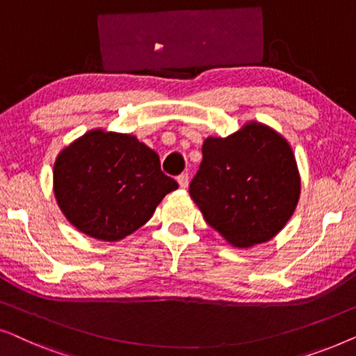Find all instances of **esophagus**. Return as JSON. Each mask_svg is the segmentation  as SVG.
Listing matches in <instances>:
<instances>
[{"instance_id":"1","label":"esophagus","mask_w":356,"mask_h":356,"mask_svg":"<svg viewBox=\"0 0 356 356\" xmlns=\"http://www.w3.org/2000/svg\"><path fill=\"white\" fill-rule=\"evenodd\" d=\"M177 179H178L179 188H188V184H189V177H188V173H181Z\"/></svg>"}]
</instances>
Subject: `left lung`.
Listing matches in <instances>:
<instances>
[{
  "mask_svg": "<svg viewBox=\"0 0 356 356\" xmlns=\"http://www.w3.org/2000/svg\"><path fill=\"white\" fill-rule=\"evenodd\" d=\"M189 194L228 243L250 248L279 233L300 197V175L289 143L250 123L228 138H207Z\"/></svg>",
  "mask_w": 356,
  "mask_h": 356,
  "instance_id": "left-lung-1",
  "label": "left lung"
}]
</instances>
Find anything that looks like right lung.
Listing matches in <instances>:
<instances>
[{"label": "right lung", "instance_id": "obj_1", "mask_svg": "<svg viewBox=\"0 0 356 356\" xmlns=\"http://www.w3.org/2000/svg\"><path fill=\"white\" fill-rule=\"evenodd\" d=\"M58 206L86 235L118 241L152 217L178 183L160 168L157 152L134 136L95 129L58 155L53 170Z\"/></svg>", "mask_w": 356, "mask_h": 356}]
</instances>
